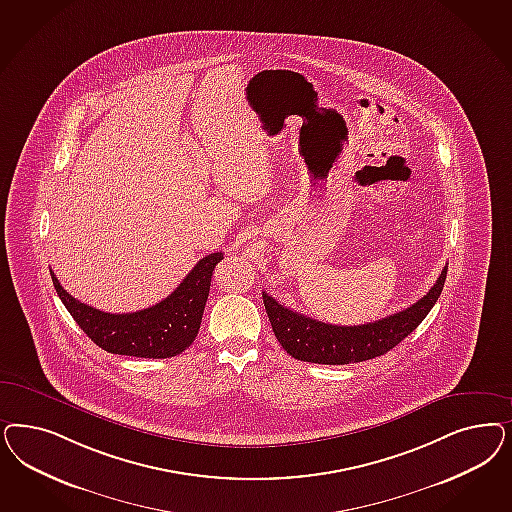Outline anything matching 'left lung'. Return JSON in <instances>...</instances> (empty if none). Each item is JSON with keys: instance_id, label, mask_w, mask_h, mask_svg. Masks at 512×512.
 <instances>
[{"instance_id": "8db88e82", "label": "left lung", "mask_w": 512, "mask_h": 512, "mask_svg": "<svg viewBox=\"0 0 512 512\" xmlns=\"http://www.w3.org/2000/svg\"><path fill=\"white\" fill-rule=\"evenodd\" d=\"M446 269L445 265L428 294L411 307L360 326H333L314 320L264 292L265 313L281 347L296 360L324 365L365 362L386 354L418 328L443 292Z\"/></svg>"}]
</instances>
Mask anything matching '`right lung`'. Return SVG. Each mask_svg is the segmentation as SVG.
<instances>
[{
  "instance_id": "obj_1",
  "label": "right lung",
  "mask_w": 512,
  "mask_h": 512,
  "mask_svg": "<svg viewBox=\"0 0 512 512\" xmlns=\"http://www.w3.org/2000/svg\"><path fill=\"white\" fill-rule=\"evenodd\" d=\"M222 258V252L201 258L175 292L137 313H103L66 292L52 271L50 277L73 320L99 348L135 358H171L198 337L211 277Z\"/></svg>"
}]
</instances>
